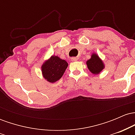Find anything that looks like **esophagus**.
Masks as SVG:
<instances>
[{
	"label": "esophagus",
	"instance_id": "obj_1",
	"mask_svg": "<svg viewBox=\"0 0 135 135\" xmlns=\"http://www.w3.org/2000/svg\"><path fill=\"white\" fill-rule=\"evenodd\" d=\"M77 60H78V58H76V57H73V58H71V60H72V61H77Z\"/></svg>",
	"mask_w": 135,
	"mask_h": 135
}]
</instances>
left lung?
Listing matches in <instances>:
<instances>
[{
  "instance_id": "left-lung-1",
  "label": "left lung",
  "mask_w": 135,
  "mask_h": 135,
  "mask_svg": "<svg viewBox=\"0 0 135 135\" xmlns=\"http://www.w3.org/2000/svg\"><path fill=\"white\" fill-rule=\"evenodd\" d=\"M88 69L93 74H99L105 68L104 63L97 53L93 52L91 58L86 61Z\"/></svg>"
}]
</instances>
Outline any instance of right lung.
I'll list each match as a JSON object with an SVG mask.
<instances>
[{"mask_svg": "<svg viewBox=\"0 0 135 135\" xmlns=\"http://www.w3.org/2000/svg\"><path fill=\"white\" fill-rule=\"evenodd\" d=\"M68 66V63L58 56L52 55L41 66L42 76L45 80L53 83L60 80Z\"/></svg>", "mask_w": 135, "mask_h": 135, "instance_id": "1", "label": "right lung"}]
</instances>
